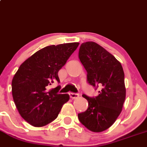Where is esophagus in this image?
<instances>
[{
	"mask_svg": "<svg viewBox=\"0 0 147 147\" xmlns=\"http://www.w3.org/2000/svg\"><path fill=\"white\" fill-rule=\"evenodd\" d=\"M69 96H70L71 98L72 99H76V98H78L79 97V94L77 93H74V92H69Z\"/></svg>",
	"mask_w": 147,
	"mask_h": 147,
	"instance_id": "esophagus-1",
	"label": "esophagus"
}]
</instances>
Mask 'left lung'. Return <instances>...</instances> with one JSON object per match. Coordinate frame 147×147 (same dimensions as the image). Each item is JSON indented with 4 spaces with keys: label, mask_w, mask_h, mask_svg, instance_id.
<instances>
[{
    "label": "left lung",
    "mask_w": 147,
    "mask_h": 147,
    "mask_svg": "<svg viewBox=\"0 0 147 147\" xmlns=\"http://www.w3.org/2000/svg\"><path fill=\"white\" fill-rule=\"evenodd\" d=\"M79 59L87 71V81L98 95L90 97L86 111L78 115L79 121L92 132H102L115 123L122 110L126 98L124 73L121 63L96 43H82Z\"/></svg>",
    "instance_id": "left-lung-1"
}]
</instances>
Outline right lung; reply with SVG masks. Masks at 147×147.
Wrapping results in <instances>:
<instances>
[{
  "mask_svg": "<svg viewBox=\"0 0 147 147\" xmlns=\"http://www.w3.org/2000/svg\"><path fill=\"white\" fill-rule=\"evenodd\" d=\"M78 45L74 42L48 46L19 67L11 81L12 96L19 114L30 124L42 127L52 122L69 100V94H58L60 85L49 87L55 81L59 83V70Z\"/></svg>",
  "mask_w": 147,
  "mask_h": 147,
  "instance_id": "1",
  "label": "right lung"
}]
</instances>
